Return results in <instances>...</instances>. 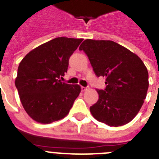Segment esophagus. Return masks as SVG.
<instances>
[{
	"mask_svg": "<svg viewBox=\"0 0 159 159\" xmlns=\"http://www.w3.org/2000/svg\"><path fill=\"white\" fill-rule=\"evenodd\" d=\"M88 88H89V87L88 86H87V87H81V91H82V92H85V91H87V90L88 89Z\"/></svg>",
	"mask_w": 159,
	"mask_h": 159,
	"instance_id": "34e87169",
	"label": "esophagus"
}]
</instances>
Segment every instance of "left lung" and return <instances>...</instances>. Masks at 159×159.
Wrapping results in <instances>:
<instances>
[{
    "mask_svg": "<svg viewBox=\"0 0 159 159\" xmlns=\"http://www.w3.org/2000/svg\"><path fill=\"white\" fill-rule=\"evenodd\" d=\"M80 50L88 56L95 75L106 77V88L90 107L98 121L110 127L127 124L143 106L149 87L148 71L137 55L111 40H85Z\"/></svg>",
    "mask_w": 159,
    "mask_h": 159,
    "instance_id": "obj_1",
    "label": "left lung"
}]
</instances>
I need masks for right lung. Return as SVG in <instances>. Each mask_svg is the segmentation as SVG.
<instances>
[{"mask_svg":"<svg viewBox=\"0 0 159 159\" xmlns=\"http://www.w3.org/2000/svg\"><path fill=\"white\" fill-rule=\"evenodd\" d=\"M82 41L55 38L32 50L20 63L15 85L23 107L33 120L51 123L68 114L81 89L78 84H67L60 79Z\"/></svg>","mask_w":159,"mask_h":159,"instance_id":"obj_1","label":"right lung"}]
</instances>
